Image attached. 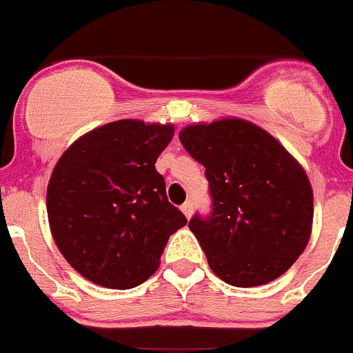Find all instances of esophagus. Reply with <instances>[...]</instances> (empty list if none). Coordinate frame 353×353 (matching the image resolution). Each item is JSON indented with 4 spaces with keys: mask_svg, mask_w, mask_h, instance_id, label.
Returning a JSON list of instances; mask_svg holds the SVG:
<instances>
[{
    "mask_svg": "<svg viewBox=\"0 0 353 353\" xmlns=\"http://www.w3.org/2000/svg\"><path fill=\"white\" fill-rule=\"evenodd\" d=\"M182 212H183V215H185L187 219H191V215H192V203H189V201H187V203H183V205H182Z\"/></svg>",
    "mask_w": 353,
    "mask_h": 353,
    "instance_id": "1",
    "label": "esophagus"
}]
</instances>
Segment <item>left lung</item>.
<instances>
[{"instance_id": "1", "label": "left lung", "mask_w": 353, "mask_h": 353, "mask_svg": "<svg viewBox=\"0 0 353 353\" xmlns=\"http://www.w3.org/2000/svg\"><path fill=\"white\" fill-rule=\"evenodd\" d=\"M179 138L210 183V217L194 215L189 230L212 272L239 288L283 276L313 230V189L301 162L242 118L187 125Z\"/></svg>"}]
</instances>
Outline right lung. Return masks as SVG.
I'll list each match as a JSON object with an SVG mask.
<instances>
[{
	"label": "right lung",
	"instance_id": "obj_1",
	"mask_svg": "<svg viewBox=\"0 0 353 353\" xmlns=\"http://www.w3.org/2000/svg\"><path fill=\"white\" fill-rule=\"evenodd\" d=\"M173 136V123L111 121L83 134L56 162L48 185L51 235L93 285L129 290L145 283L170 235L187 224L155 170Z\"/></svg>",
	"mask_w": 353,
	"mask_h": 353
}]
</instances>
